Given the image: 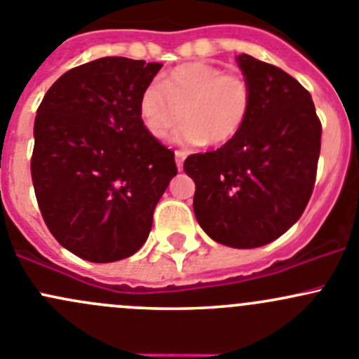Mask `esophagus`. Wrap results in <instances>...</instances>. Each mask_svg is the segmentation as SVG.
<instances>
[{
  "label": "esophagus",
  "instance_id": "1",
  "mask_svg": "<svg viewBox=\"0 0 359 359\" xmlns=\"http://www.w3.org/2000/svg\"><path fill=\"white\" fill-rule=\"evenodd\" d=\"M175 157H176V165H178V169L181 171V169H183V162H184V158H187V154L181 152V150H176V152H175Z\"/></svg>",
  "mask_w": 359,
  "mask_h": 359
}]
</instances>
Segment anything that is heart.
<instances>
[{"label":"heart","instance_id":"obj_1","mask_svg":"<svg viewBox=\"0 0 359 359\" xmlns=\"http://www.w3.org/2000/svg\"><path fill=\"white\" fill-rule=\"evenodd\" d=\"M252 105V88L242 74L194 62L172 69L161 83L147 84L138 112L154 138H165L183 117L187 123L172 136L176 143L198 147L209 142L219 147L243 131Z\"/></svg>","mask_w":359,"mask_h":359}]
</instances>
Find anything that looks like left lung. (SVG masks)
I'll use <instances>...</instances> for the list:
<instances>
[{
  "mask_svg": "<svg viewBox=\"0 0 359 359\" xmlns=\"http://www.w3.org/2000/svg\"><path fill=\"white\" fill-rule=\"evenodd\" d=\"M236 62L254 93L249 123L221 149L187 157L183 168L195 181L202 230L223 245L254 249L285 233L304 212L321 123L309 91L290 74L247 53Z\"/></svg>",
  "mask_w": 359,
  "mask_h": 359,
  "instance_id": "obj_1",
  "label": "left lung"
}]
</instances>
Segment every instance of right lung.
<instances>
[{
    "instance_id": "right-lung-1",
    "label": "right lung",
    "mask_w": 359,
    "mask_h": 359,
    "mask_svg": "<svg viewBox=\"0 0 359 359\" xmlns=\"http://www.w3.org/2000/svg\"><path fill=\"white\" fill-rule=\"evenodd\" d=\"M162 64L103 57L67 70L34 121L31 175L39 210L60 245L91 262L142 249L178 168L138 112Z\"/></svg>"
}]
</instances>
